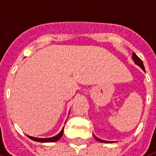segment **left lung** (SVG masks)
I'll return each mask as SVG.
<instances>
[{
    "label": "left lung",
    "mask_w": 156,
    "mask_h": 156,
    "mask_svg": "<svg viewBox=\"0 0 156 156\" xmlns=\"http://www.w3.org/2000/svg\"><path fill=\"white\" fill-rule=\"evenodd\" d=\"M133 58L134 62H135V64H137V65H139V66H140V67L142 68V69L145 71V69H144V64H143V61H142V60L140 59V58H138V57H137V56L136 55V54H135L134 52H133ZM94 137L96 138L98 141L103 142V143H109V142L104 141V140H101V139H99V138H98V137H95V136H94Z\"/></svg>",
    "instance_id": "obj_1"
}]
</instances>
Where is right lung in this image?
Returning <instances> with one entry per match:
<instances>
[{
	"label": "right lung",
	"mask_w": 156,
	"mask_h": 156,
	"mask_svg": "<svg viewBox=\"0 0 156 156\" xmlns=\"http://www.w3.org/2000/svg\"><path fill=\"white\" fill-rule=\"evenodd\" d=\"M63 133H64V129L62 130V131H61V132H60L58 134L57 136H55V137H49V138H38V137H30V136H28V137H30V139H32V140H34V141H36V142H41V143H51V142L58 141L60 137L63 136Z\"/></svg>",
	"instance_id": "obj_1"
}]
</instances>
